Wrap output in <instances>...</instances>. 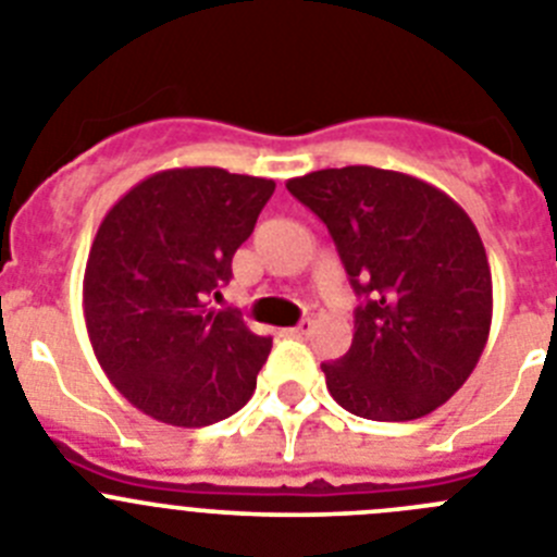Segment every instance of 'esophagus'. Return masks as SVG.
<instances>
[{
    "label": "esophagus",
    "mask_w": 557,
    "mask_h": 557,
    "mask_svg": "<svg viewBox=\"0 0 557 557\" xmlns=\"http://www.w3.org/2000/svg\"><path fill=\"white\" fill-rule=\"evenodd\" d=\"M284 332H287L289 337H307V334L312 332V323L301 321V323H298V326H289V329H284Z\"/></svg>",
    "instance_id": "34e87169"
}]
</instances>
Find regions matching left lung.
<instances>
[{
    "mask_svg": "<svg viewBox=\"0 0 557 557\" xmlns=\"http://www.w3.org/2000/svg\"><path fill=\"white\" fill-rule=\"evenodd\" d=\"M287 189L326 223L354 293V339L323 362L343 410L424 418L462 387L488 343L494 284L480 231L437 186L376 166L318 170Z\"/></svg>",
    "mask_w": 557,
    "mask_h": 557,
    "instance_id": "left-lung-1",
    "label": "left lung"
}]
</instances>
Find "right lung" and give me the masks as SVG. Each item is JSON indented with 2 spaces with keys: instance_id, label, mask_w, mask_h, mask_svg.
<instances>
[{
  "instance_id": "add662e5",
  "label": "right lung",
  "mask_w": 557,
  "mask_h": 557,
  "mask_svg": "<svg viewBox=\"0 0 557 557\" xmlns=\"http://www.w3.org/2000/svg\"><path fill=\"white\" fill-rule=\"evenodd\" d=\"M273 189L220 166H178L139 181L102 218L83 318L111 385L145 416L191 430L253 396L273 339L211 307V295Z\"/></svg>"
}]
</instances>
